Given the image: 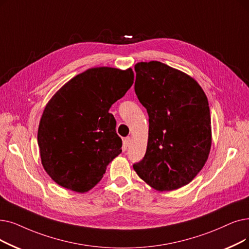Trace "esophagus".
I'll return each instance as SVG.
<instances>
[{
  "label": "esophagus",
  "instance_id": "obj_1",
  "mask_svg": "<svg viewBox=\"0 0 249 249\" xmlns=\"http://www.w3.org/2000/svg\"><path fill=\"white\" fill-rule=\"evenodd\" d=\"M124 142H125V144H126V146H129L131 144V137H126L125 139H124Z\"/></svg>",
  "mask_w": 249,
  "mask_h": 249
}]
</instances>
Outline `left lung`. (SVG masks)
Listing matches in <instances>:
<instances>
[{
	"mask_svg": "<svg viewBox=\"0 0 249 249\" xmlns=\"http://www.w3.org/2000/svg\"><path fill=\"white\" fill-rule=\"evenodd\" d=\"M134 89L148 114V140L137 175L159 191L187 185L203 168L212 146L208 98L186 73L158 61L134 66Z\"/></svg>",
	"mask_w": 249,
	"mask_h": 249,
	"instance_id": "8db88e82",
	"label": "left lung"
}]
</instances>
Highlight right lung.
<instances>
[{
  "instance_id": "obj_1",
  "label": "right lung",
  "mask_w": 249,
  "mask_h": 249,
  "mask_svg": "<svg viewBox=\"0 0 249 249\" xmlns=\"http://www.w3.org/2000/svg\"><path fill=\"white\" fill-rule=\"evenodd\" d=\"M131 68L95 67L76 75L52 96L42 112L37 143L42 167L57 184L86 192L121 154L112 105L131 88Z\"/></svg>"
}]
</instances>
